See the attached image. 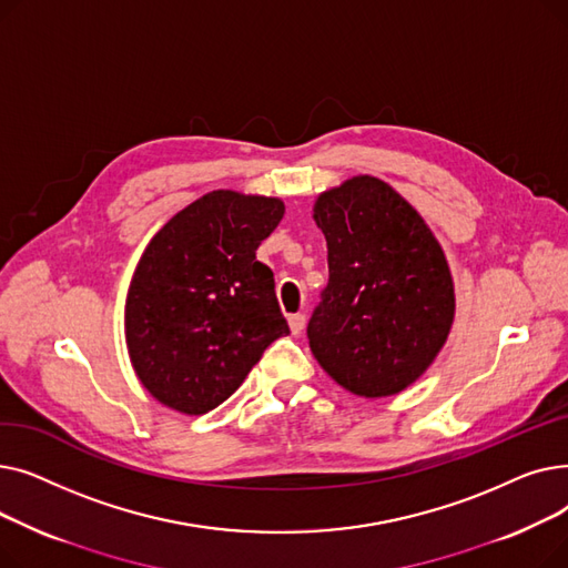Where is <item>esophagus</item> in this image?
<instances>
[{
	"mask_svg": "<svg viewBox=\"0 0 568 568\" xmlns=\"http://www.w3.org/2000/svg\"><path fill=\"white\" fill-rule=\"evenodd\" d=\"M287 322H290V329H292V334L300 336V334L304 332V326H306V315H302V313H294V315H290V317H287Z\"/></svg>",
	"mask_w": 568,
	"mask_h": 568,
	"instance_id": "1",
	"label": "esophagus"
}]
</instances>
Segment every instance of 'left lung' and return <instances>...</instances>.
I'll use <instances>...</instances> for the list:
<instances>
[{
  "label": "left lung",
  "instance_id": "8db88e82",
  "mask_svg": "<svg viewBox=\"0 0 568 568\" xmlns=\"http://www.w3.org/2000/svg\"><path fill=\"white\" fill-rule=\"evenodd\" d=\"M329 283L308 322L320 366L356 396H394L419 379L449 336L454 281L416 209L375 176L315 202Z\"/></svg>",
  "mask_w": 568,
  "mask_h": 568
}]
</instances>
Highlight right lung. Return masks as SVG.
<instances>
[{"instance_id": "1", "label": "right lung", "mask_w": 568, "mask_h": 568, "mask_svg": "<svg viewBox=\"0 0 568 568\" xmlns=\"http://www.w3.org/2000/svg\"><path fill=\"white\" fill-rule=\"evenodd\" d=\"M285 206L206 193L146 244L126 294V345L144 389L184 414L227 400L264 349L290 334L274 272L255 257Z\"/></svg>"}]
</instances>
